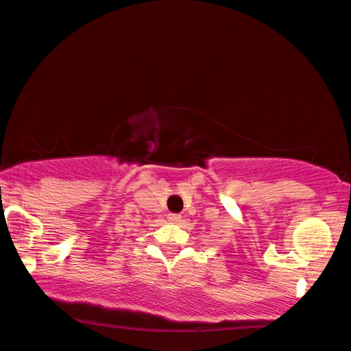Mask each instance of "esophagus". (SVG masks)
I'll return each instance as SVG.
<instances>
[{"instance_id": "obj_1", "label": "esophagus", "mask_w": 351, "mask_h": 351, "mask_svg": "<svg viewBox=\"0 0 351 351\" xmlns=\"http://www.w3.org/2000/svg\"><path fill=\"white\" fill-rule=\"evenodd\" d=\"M167 220H169L171 223H179L182 220V217L179 215V213H169V215H167Z\"/></svg>"}]
</instances>
